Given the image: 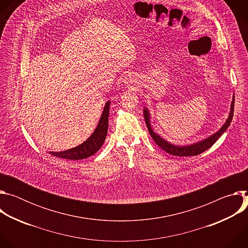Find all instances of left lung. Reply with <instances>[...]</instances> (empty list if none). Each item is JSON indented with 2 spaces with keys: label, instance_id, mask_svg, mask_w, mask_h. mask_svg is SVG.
I'll use <instances>...</instances> for the list:
<instances>
[{
  "label": "left lung",
  "instance_id": "left-lung-1",
  "mask_svg": "<svg viewBox=\"0 0 248 248\" xmlns=\"http://www.w3.org/2000/svg\"><path fill=\"white\" fill-rule=\"evenodd\" d=\"M233 108H234V96H232V101L231 104V111H230V115L226 121V123L224 124V125L214 134H212L211 136L199 141V142H195L193 144H189V145H185V146H180V145H174L171 144L170 142H168L167 140H165L164 138H162L159 134H157L150 124V113L149 110L145 107L143 110L144 113V120L146 123V126L149 130V133L151 135V137L153 138V140L155 141V143L160 146L164 151H166L167 153L173 155V156H180V157H186V156H196L198 154H201L202 152L206 151L207 149H209L212 145H213L216 141L221 137V135L228 129V127L230 126L232 117H233Z\"/></svg>",
  "mask_w": 248,
  "mask_h": 248
}]
</instances>
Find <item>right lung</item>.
Segmentation results:
<instances>
[{"label": "right lung", "mask_w": 248, "mask_h": 248, "mask_svg": "<svg viewBox=\"0 0 248 248\" xmlns=\"http://www.w3.org/2000/svg\"><path fill=\"white\" fill-rule=\"evenodd\" d=\"M110 104H111L110 101L106 103L97 127L95 128L94 132L90 135V137L87 140H85L83 143L65 151H61V152L52 151L50 152V154L58 158L67 159V160H81L94 155L101 148V146L105 142L106 136H107Z\"/></svg>", "instance_id": "1"}]
</instances>
